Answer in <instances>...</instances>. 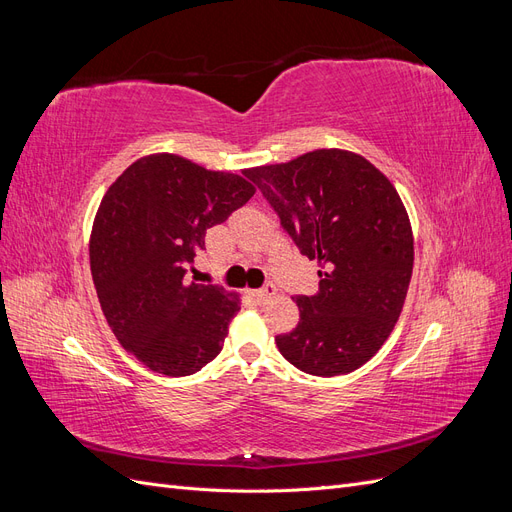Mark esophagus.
<instances>
[{
  "mask_svg": "<svg viewBox=\"0 0 512 512\" xmlns=\"http://www.w3.org/2000/svg\"><path fill=\"white\" fill-rule=\"evenodd\" d=\"M250 294L258 303H267L271 297H275V286L267 284L265 288H260V290H250Z\"/></svg>",
  "mask_w": 512,
  "mask_h": 512,
  "instance_id": "obj_1",
  "label": "esophagus"
}]
</instances>
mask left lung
<instances>
[{"label": "left lung", "instance_id": "8db88e82", "mask_svg": "<svg viewBox=\"0 0 512 512\" xmlns=\"http://www.w3.org/2000/svg\"><path fill=\"white\" fill-rule=\"evenodd\" d=\"M245 175L320 267L318 292L297 297L299 324L275 337L277 348L312 376L359 369L389 339L412 277V226L393 183L346 149H316Z\"/></svg>", "mask_w": 512, "mask_h": 512}]
</instances>
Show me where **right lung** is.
Instances as JSON below:
<instances>
[{"label":"right lung","mask_w":512,"mask_h":512,"mask_svg":"<svg viewBox=\"0 0 512 512\" xmlns=\"http://www.w3.org/2000/svg\"><path fill=\"white\" fill-rule=\"evenodd\" d=\"M245 177L151 153L102 198L89 239L100 307L119 344L156 374H196L220 354L241 309L237 292L188 284L185 271L207 228L254 196Z\"/></svg>","instance_id":"obj_1"}]
</instances>
